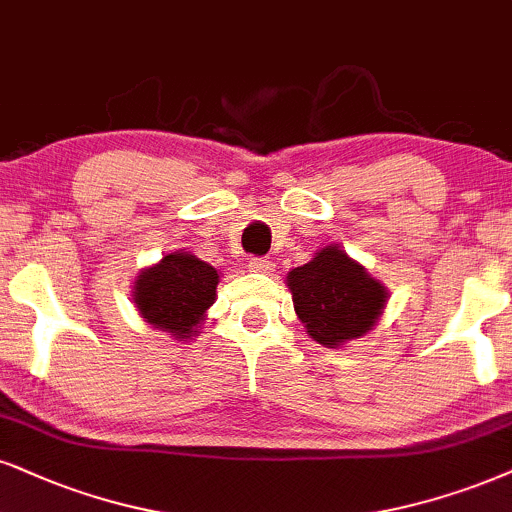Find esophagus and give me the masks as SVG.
<instances>
[{
  "mask_svg": "<svg viewBox=\"0 0 512 512\" xmlns=\"http://www.w3.org/2000/svg\"><path fill=\"white\" fill-rule=\"evenodd\" d=\"M249 270H251V273L268 275V273H273V270H275V263L268 261V258H251Z\"/></svg>",
  "mask_w": 512,
  "mask_h": 512,
  "instance_id": "esophagus-1",
  "label": "esophagus"
}]
</instances>
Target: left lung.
Masks as SVG:
<instances>
[{
    "label": "left lung",
    "instance_id": "left-lung-1",
    "mask_svg": "<svg viewBox=\"0 0 512 512\" xmlns=\"http://www.w3.org/2000/svg\"><path fill=\"white\" fill-rule=\"evenodd\" d=\"M287 287L308 337L327 349L368 334L389 301V289L337 244L289 270Z\"/></svg>",
    "mask_w": 512,
    "mask_h": 512
}]
</instances>
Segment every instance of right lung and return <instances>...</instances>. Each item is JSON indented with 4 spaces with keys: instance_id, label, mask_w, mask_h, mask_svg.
Instances as JSON below:
<instances>
[{
    "instance_id": "1",
    "label": "right lung",
    "mask_w": 512,
    "mask_h": 512,
    "mask_svg": "<svg viewBox=\"0 0 512 512\" xmlns=\"http://www.w3.org/2000/svg\"><path fill=\"white\" fill-rule=\"evenodd\" d=\"M218 270L192 251H173L142 268L132 282V301L144 323L168 332L178 342L199 337L206 311L216 304Z\"/></svg>"
}]
</instances>
